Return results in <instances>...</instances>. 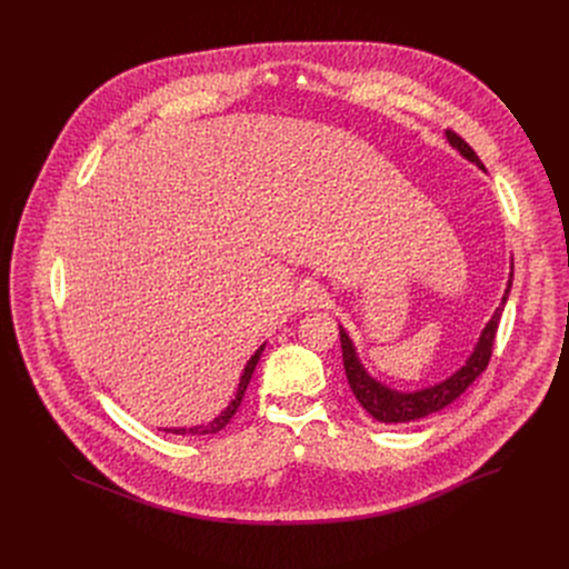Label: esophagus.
<instances>
[{"label": "esophagus", "instance_id": "obj_1", "mask_svg": "<svg viewBox=\"0 0 569 569\" xmlns=\"http://www.w3.org/2000/svg\"><path fill=\"white\" fill-rule=\"evenodd\" d=\"M299 301L303 308H321L327 306L329 295L323 290L319 283H308L301 292H299Z\"/></svg>", "mask_w": 569, "mask_h": 569}]
</instances>
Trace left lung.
<instances>
[{"instance_id": "obj_1", "label": "left lung", "mask_w": 569, "mask_h": 569, "mask_svg": "<svg viewBox=\"0 0 569 569\" xmlns=\"http://www.w3.org/2000/svg\"><path fill=\"white\" fill-rule=\"evenodd\" d=\"M446 134H448V141L466 159L475 161L479 169H483L477 152L455 130H446ZM511 283H513V272H511V279H509V286H507V292L502 297L500 308L493 312L491 321L486 323V329H483V333H481L472 356L468 358V362L457 373H452L448 380H443V382H439L435 387L415 391V393L393 391V389L376 382L362 369V365L358 362L356 349H353L349 336L345 331H340L342 360H345L347 380H349L351 391H353V396L358 398V402L362 405V408L376 421H380V423H410V421H419L423 417H430V415L443 410L446 405H450L452 400H457L477 380V376H481L486 371V367H489V362H491V353H493V345H496V333H498V323H500V317H502V310H505Z\"/></svg>"}]
</instances>
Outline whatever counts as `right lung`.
<instances>
[{
  "mask_svg": "<svg viewBox=\"0 0 569 569\" xmlns=\"http://www.w3.org/2000/svg\"><path fill=\"white\" fill-rule=\"evenodd\" d=\"M261 353H263V347H261V349L250 358V362H248L246 371H242V376H240V385H238L236 398L229 402V408H227L218 419H213L209 426L180 428V430H167V432H173V435H216V432H220V430L231 421V417L238 412V408H240V400H242V396H246V391H248V385H250V380H252V373H254V369H257V362H259Z\"/></svg>",
  "mask_w": 569,
  "mask_h": 569,
  "instance_id": "obj_1",
  "label": "right lung"
}]
</instances>
